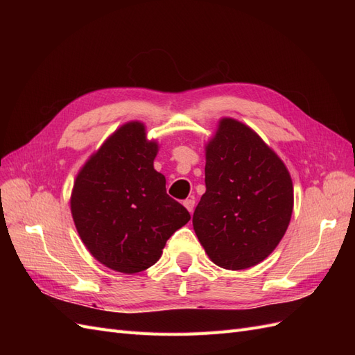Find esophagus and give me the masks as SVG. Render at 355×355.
<instances>
[{
	"label": "esophagus",
	"instance_id": "esophagus-1",
	"mask_svg": "<svg viewBox=\"0 0 355 355\" xmlns=\"http://www.w3.org/2000/svg\"><path fill=\"white\" fill-rule=\"evenodd\" d=\"M184 206L188 209V211L189 213H192V211H194V207H196V200L194 198H187L185 201H184Z\"/></svg>",
	"mask_w": 355,
	"mask_h": 355
}]
</instances>
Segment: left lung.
I'll return each mask as SVG.
<instances>
[{
  "label": "left lung",
  "mask_w": 355,
  "mask_h": 355,
  "mask_svg": "<svg viewBox=\"0 0 355 355\" xmlns=\"http://www.w3.org/2000/svg\"><path fill=\"white\" fill-rule=\"evenodd\" d=\"M293 184L256 132L222 118L206 146V192L192 225L211 262L239 271L270 256L288 227Z\"/></svg>",
  "instance_id": "8db88e82"
}]
</instances>
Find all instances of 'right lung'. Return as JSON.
Wrapping results in <instances>:
<instances>
[{"label":"right lung","instance_id":"obj_1","mask_svg":"<svg viewBox=\"0 0 355 355\" xmlns=\"http://www.w3.org/2000/svg\"><path fill=\"white\" fill-rule=\"evenodd\" d=\"M157 153L145 125L130 121L106 139L73 182L75 228L94 259L114 271L153 266L166 241L191 219L167 196L166 178L154 168Z\"/></svg>","mask_w":355,"mask_h":355}]
</instances>
